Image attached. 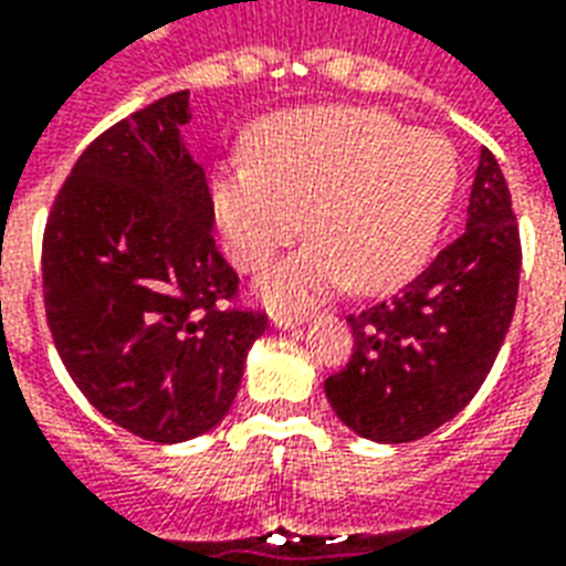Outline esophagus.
Returning a JSON list of instances; mask_svg holds the SVG:
<instances>
[{
	"label": "esophagus",
	"instance_id": "esophagus-1",
	"mask_svg": "<svg viewBox=\"0 0 566 566\" xmlns=\"http://www.w3.org/2000/svg\"><path fill=\"white\" fill-rule=\"evenodd\" d=\"M302 323H305V314H282V312L273 314L275 329H296V326H302Z\"/></svg>",
	"mask_w": 566,
	"mask_h": 566
}]
</instances>
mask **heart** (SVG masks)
<instances>
[{
    "label": "heart",
    "mask_w": 566,
    "mask_h": 566,
    "mask_svg": "<svg viewBox=\"0 0 566 566\" xmlns=\"http://www.w3.org/2000/svg\"><path fill=\"white\" fill-rule=\"evenodd\" d=\"M460 163L437 129H407L359 106L275 115L258 129L252 159H228L213 175V213L228 254L261 270L305 231L314 234L270 270L261 296L308 305L344 287L379 293L424 264Z\"/></svg>",
    "instance_id": "heart-1"
}]
</instances>
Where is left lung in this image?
I'll list each match as a JSON object with an SVG mask.
<instances>
[{"label": "left lung", "mask_w": 566, "mask_h": 566, "mask_svg": "<svg viewBox=\"0 0 566 566\" xmlns=\"http://www.w3.org/2000/svg\"><path fill=\"white\" fill-rule=\"evenodd\" d=\"M520 228L490 150L474 168L465 231L391 300L350 314V365L323 388L335 416L370 442H412L478 395L511 326Z\"/></svg>", "instance_id": "left-lung-1"}]
</instances>
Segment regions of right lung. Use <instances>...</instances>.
Returning <instances> with one entry per match:
<instances>
[{
  "label": "right lung",
  "instance_id": "1",
  "mask_svg": "<svg viewBox=\"0 0 566 566\" xmlns=\"http://www.w3.org/2000/svg\"><path fill=\"white\" fill-rule=\"evenodd\" d=\"M189 120V92H175L106 129L43 234V302L64 368L101 416L159 446L228 416L266 329L264 314L222 308L237 273L216 249Z\"/></svg>",
  "mask_w": 566,
  "mask_h": 566
}]
</instances>
